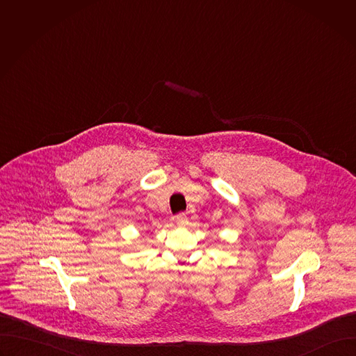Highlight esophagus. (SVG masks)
Here are the masks:
<instances>
[{"label": "esophagus", "mask_w": 356, "mask_h": 356, "mask_svg": "<svg viewBox=\"0 0 356 356\" xmlns=\"http://www.w3.org/2000/svg\"><path fill=\"white\" fill-rule=\"evenodd\" d=\"M176 222L179 225H186L188 222V218H187V216L184 213H180V214L176 216Z\"/></svg>", "instance_id": "1"}]
</instances>
